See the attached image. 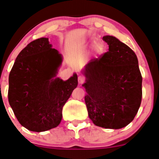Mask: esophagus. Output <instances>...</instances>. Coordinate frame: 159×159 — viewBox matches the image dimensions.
I'll return each instance as SVG.
<instances>
[{"label":"esophagus","mask_w":159,"mask_h":159,"mask_svg":"<svg viewBox=\"0 0 159 159\" xmlns=\"http://www.w3.org/2000/svg\"><path fill=\"white\" fill-rule=\"evenodd\" d=\"M78 83H79V84H83L84 82L85 81V78L82 75H79L78 76Z\"/></svg>","instance_id":"obj_1"}]
</instances>
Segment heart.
Listing matches in <instances>:
<instances>
[{
	"mask_svg": "<svg viewBox=\"0 0 159 159\" xmlns=\"http://www.w3.org/2000/svg\"><path fill=\"white\" fill-rule=\"evenodd\" d=\"M94 44L93 45V43ZM88 46H93V49L94 51V53L96 55H101L105 52V45L103 42L101 41H96L95 42L94 40H90L87 42Z\"/></svg>",
	"mask_w": 159,
	"mask_h": 159,
	"instance_id": "obj_1",
	"label": "heart"
}]
</instances>
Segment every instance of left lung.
Listing matches in <instances>:
<instances>
[{
	"instance_id": "8db88e82",
	"label": "left lung",
	"mask_w": 159,
	"mask_h": 159,
	"mask_svg": "<svg viewBox=\"0 0 159 159\" xmlns=\"http://www.w3.org/2000/svg\"><path fill=\"white\" fill-rule=\"evenodd\" d=\"M107 52L82 70L85 103L95 125L121 129L134 119L142 98V77L135 53L118 38L105 35Z\"/></svg>"
}]
</instances>
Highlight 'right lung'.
<instances>
[{"mask_svg": "<svg viewBox=\"0 0 159 159\" xmlns=\"http://www.w3.org/2000/svg\"><path fill=\"white\" fill-rule=\"evenodd\" d=\"M49 38L32 41L17 56L9 75V103L23 127L44 132L58 127L62 109L78 86L74 73L66 81L57 78L63 57Z\"/></svg>", "mask_w": 159, "mask_h": 159, "instance_id": "right-lung-1", "label": "right lung"}]
</instances>
